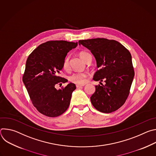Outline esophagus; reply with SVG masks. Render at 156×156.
<instances>
[{"label": "esophagus", "instance_id": "34e87169", "mask_svg": "<svg viewBox=\"0 0 156 156\" xmlns=\"http://www.w3.org/2000/svg\"><path fill=\"white\" fill-rule=\"evenodd\" d=\"M84 86V84H76V86L77 88L83 87V86Z\"/></svg>", "mask_w": 156, "mask_h": 156}]
</instances>
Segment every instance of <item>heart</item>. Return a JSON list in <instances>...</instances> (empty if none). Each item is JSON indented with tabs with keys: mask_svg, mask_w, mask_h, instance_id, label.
Instances as JSON below:
<instances>
[{
	"mask_svg": "<svg viewBox=\"0 0 156 156\" xmlns=\"http://www.w3.org/2000/svg\"><path fill=\"white\" fill-rule=\"evenodd\" d=\"M88 54H89L88 52L82 51L80 52L79 55L81 58V59L85 61L86 59V57ZM69 57H66L65 58L63 62V69L66 70L69 69ZM87 76V73L86 72H76L72 74L69 77V80L72 83L81 84H84L86 82Z\"/></svg>",
	"mask_w": 156,
	"mask_h": 156,
	"instance_id": "b5f03b06",
	"label": "heart"
}]
</instances>
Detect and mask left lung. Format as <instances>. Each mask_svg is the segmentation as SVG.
Listing matches in <instances>:
<instances>
[{"instance_id":"8db88e82","label":"left lung","mask_w":156,"mask_h":156,"mask_svg":"<svg viewBox=\"0 0 156 156\" xmlns=\"http://www.w3.org/2000/svg\"><path fill=\"white\" fill-rule=\"evenodd\" d=\"M78 43L90 50L96 58L99 70L93 80L105 82L95 86L90 98L93 105L103 113L114 112L125 102L134 78L130 52L118 41L105 38L80 40Z\"/></svg>"}]
</instances>
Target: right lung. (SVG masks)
<instances>
[{"label": "right lung", "mask_w": 156, "mask_h": 156, "mask_svg": "<svg viewBox=\"0 0 156 156\" xmlns=\"http://www.w3.org/2000/svg\"><path fill=\"white\" fill-rule=\"evenodd\" d=\"M77 45L78 42L49 41L40 44L27 58L23 81L33 105L44 115L59 116L69 107L75 84L70 83L60 90L56 86L68 81L59 74L66 55Z\"/></svg>", "instance_id": "obj_1"}]
</instances>
